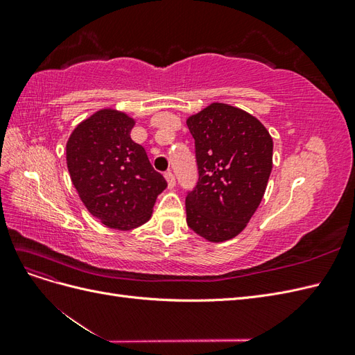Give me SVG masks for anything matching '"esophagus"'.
I'll use <instances>...</instances> for the list:
<instances>
[{
    "instance_id": "esophagus-1",
    "label": "esophagus",
    "mask_w": 355,
    "mask_h": 355,
    "mask_svg": "<svg viewBox=\"0 0 355 355\" xmlns=\"http://www.w3.org/2000/svg\"><path fill=\"white\" fill-rule=\"evenodd\" d=\"M164 178H166V180H167V185H168V188H170V189H171V188H175V185H176V179H175L173 173H171V171H166V173H164Z\"/></svg>"
}]
</instances>
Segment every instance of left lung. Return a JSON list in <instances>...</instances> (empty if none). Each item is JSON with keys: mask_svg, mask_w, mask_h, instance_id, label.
<instances>
[{"mask_svg": "<svg viewBox=\"0 0 355 355\" xmlns=\"http://www.w3.org/2000/svg\"><path fill=\"white\" fill-rule=\"evenodd\" d=\"M196 139L198 182L187 197V223L211 243L247 227L263 198L272 170V137L252 114L213 102L188 116Z\"/></svg>", "mask_w": 355, "mask_h": 355, "instance_id": "obj_1", "label": "left lung"}]
</instances>
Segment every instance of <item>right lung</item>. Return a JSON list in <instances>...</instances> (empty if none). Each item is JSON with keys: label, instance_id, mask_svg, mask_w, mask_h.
<instances>
[{"label": "right lung", "instance_id": "obj_1", "mask_svg": "<svg viewBox=\"0 0 355 355\" xmlns=\"http://www.w3.org/2000/svg\"><path fill=\"white\" fill-rule=\"evenodd\" d=\"M135 118L103 108L73 128L67 164L78 197L105 227L130 231L151 219L167 182L154 170L142 145L132 141Z\"/></svg>", "mask_w": 355, "mask_h": 355}]
</instances>
